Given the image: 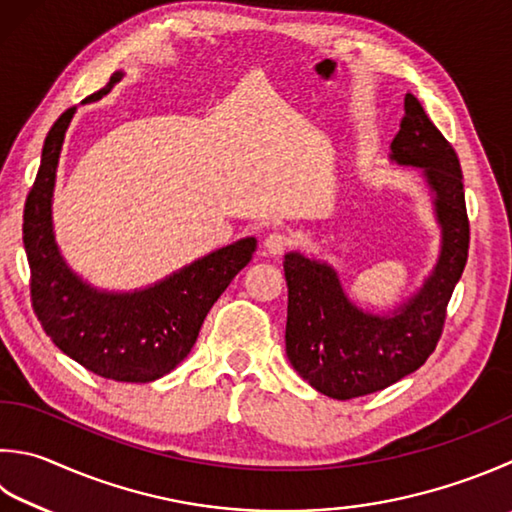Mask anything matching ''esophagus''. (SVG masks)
<instances>
[{
  "instance_id": "obj_1",
  "label": "esophagus",
  "mask_w": 512,
  "mask_h": 512,
  "mask_svg": "<svg viewBox=\"0 0 512 512\" xmlns=\"http://www.w3.org/2000/svg\"><path fill=\"white\" fill-rule=\"evenodd\" d=\"M289 247H292V238H289L287 234H281V231H274V234H269L265 238V252L272 256L285 254Z\"/></svg>"
}]
</instances>
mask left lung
Here are the masks:
<instances>
[{"label":"left lung","mask_w":512,"mask_h":512,"mask_svg":"<svg viewBox=\"0 0 512 512\" xmlns=\"http://www.w3.org/2000/svg\"><path fill=\"white\" fill-rule=\"evenodd\" d=\"M390 149L399 165L421 167L435 191L443 245L426 285L392 314L376 316L347 301L325 263L301 254H287L283 263L287 359L314 390L339 401L385 390L428 361L468 260L470 223L459 158L412 93Z\"/></svg>","instance_id":"left-lung-1"}]
</instances>
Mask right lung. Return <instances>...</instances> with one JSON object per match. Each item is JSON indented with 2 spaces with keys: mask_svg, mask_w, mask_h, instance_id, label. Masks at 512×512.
<instances>
[{
  "mask_svg": "<svg viewBox=\"0 0 512 512\" xmlns=\"http://www.w3.org/2000/svg\"><path fill=\"white\" fill-rule=\"evenodd\" d=\"M120 77L113 73L84 102L100 100ZM73 113L75 106L66 109L48 131L24 205L33 312L46 336L89 372L122 383L156 381L191 352L211 305L252 260L256 238L218 249L142 292L106 294L82 283L57 252L51 223L55 169Z\"/></svg>",
  "mask_w": 512,
  "mask_h": 512,
  "instance_id": "1",
  "label": "right lung"
}]
</instances>
